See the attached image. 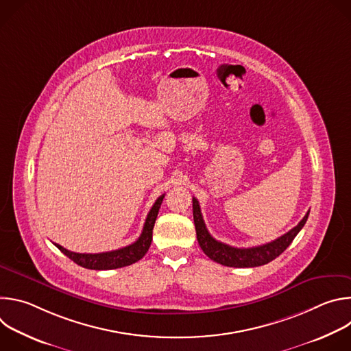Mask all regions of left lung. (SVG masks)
<instances>
[{"mask_svg": "<svg viewBox=\"0 0 351 351\" xmlns=\"http://www.w3.org/2000/svg\"><path fill=\"white\" fill-rule=\"evenodd\" d=\"M308 214L310 211L304 215L302 221L298 222L297 226H294L291 230H289L287 233H285L283 236L278 237L271 243L256 245V247H248V248H237V247L225 244L222 241H218L210 234V232L206 228L197 198L193 197V218H194L195 233H197V240L199 247H202L206 256H208L213 261L222 264L225 267H233V268L260 267L279 257L290 245V243L297 236V233L303 229V226L307 222Z\"/></svg>", "mask_w": 351, "mask_h": 351, "instance_id": "8db88e82", "label": "left lung"}]
</instances>
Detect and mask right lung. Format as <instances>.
I'll return each instance as SVG.
<instances>
[{"label":"right lung","instance_id":"obj_1","mask_svg":"<svg viewBox=\"0 0 351 351\" xmlns=\"http://www.w3.org/2000/svg\"><path fill=\"white\" fill-rule=\"evenodd\" d=\"M164 195H160L157 198V202L154 203V206L149 210L144 226H143V232L140 234V237L122 248L114 250V252H107V253H97V254H86V253H73L69 252V250L64 248L62 245L57 244L56 245L61 250V252L69 257L73 263H76L77 265L87 268V269H95V271H104V269H117V268H122V267H128L134 264L136 261L141 260L145 253L148 252L149 244H152L153 240V228L161 207V203L164 199Z\"/></svg>","mask_w":351,"mask_h":351}]
</instances>
